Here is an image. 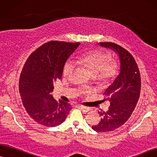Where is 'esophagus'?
<instances>
[{
  "instance_id": "1",
  "label": "esophagus",
  "mask_w": 157,
  "mask_h": 157,
  "mask_svg": "<svg viewBox=\"0 0 157 157\" xmlns=\"http://www.w3.org/2000/svg\"><path fill=\"white\" fill-rule=\"evenodd\" d=\"M79 107L81 109L84 111L85 112H88L90 111V108L89 107H87V106H79Z\"/></svg>"
}]
</instances>
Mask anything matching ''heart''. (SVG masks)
I'll use <instances>...</instances> for the list:
<instances>
[{"mask_svg":"<svg viewBox=\"0 0 157 157\" xmlns=\"http://www.w3.org/2000/svg\"><path fill=\"white\" fill-rule=\"evenodd\" d=\"M111 60L109 53L101 51H93L77 55L76 61L77 64L90 69L94 76L103 83L113 80L117 75L118 64ZM75 63L72 60H68L63 67V74L65 76L72 75L75 69Z\"/></svg>","mask_w":157,"mask_h":157,"instance_id":"1","label":"heart"}]
</instances>
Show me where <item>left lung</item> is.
<instances>
[{
    "mask_svg": "<svg viewBox=\"0 0 157 157\" xmlns=\"http://www.w3.org/2000/svg\"><path fill=\"white\" fill-rule=\"evenodd\" d=\"M118 53L120 61V74L105 90L110 106L107 112H98L101 120L92 128L97 132H110L125 123L136 108L140 93V75L136 61L126 49L114 43H99Z\"/></svg>",
    "mask_w": 157,
    "mask_h": 157,
    "instance_id": "left-lung-1",
    "label": "left lung"
}]
</instances>
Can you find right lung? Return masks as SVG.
Here are the masks:
<instances>
[{"mask_svg": "<svg viewBox=\"0 0 157 157\" xmlns=\"http://www.w3.org/2000/svg\"><path fill=\"white\" fill-rule=\"evenodd\" d=\"M80 44L50 41L33 51L24 65L19 84L23 106L42 125H59L72 109L68 103L57 101L51 93L53 82L61 78L64 64Z\"/></svg>", "mask_w": 157, "mask_h": 157, "instance_id": "1", "label": "right lung"}]
</instances>
